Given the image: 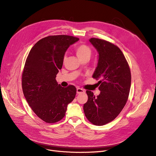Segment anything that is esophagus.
Instances as JSON below:
<instances>
[{
	"mask_svg": "<svg viewBox=\"0 0 156 156\" xmlns=\"http://www.w3.org/2000/svg\"><path fill=\"white\" fill-rule=\"evenodd\" d=\"M77 94H83V93H84V90L82 88H77Z\"/></svg>",
	"mask_w": 156,
	"mask_h": 156,
	"instance_id": "obj_1",
	"label": "esophagus"
}]
</instances>
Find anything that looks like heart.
Masks as SVG:
<instances>
[{"instance_id":"1","label":"heart","mask_w":156,"mask_h":156,"mask_svg":"<svg viewBox=\"0 0 156 156\" xmlns=\"http://www.w3.org/2000/svg\"><path fill=\"white\" fill-rule=\"evenodd\" d=\"M75 53H76V55L80 60L84 57L90 58V56L91 55V49L88 45L81 44L76 47Z\"/></svg>"}]
</instances>
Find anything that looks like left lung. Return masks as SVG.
<instances>
[{
  "label": "left lung",
  "instance_id": "1",
  "mask_svg": "<svg viewBox=\"0 0 156 156\" xmlns=\"http://www.w3.org/2000/svg\"><path fill=\"white\" fill-rule=\"evenodd\" d=\"M98 53V62L92 77L98 83L100 94L97 97L87 90L88 101L83 110L92 124L103 126L115 119L128 99L131 72L122 51L107 41L92 37L89 40Z\"/></svg>",
  "mask_w": 156,
  "mask_h": 156
}]
</instances>
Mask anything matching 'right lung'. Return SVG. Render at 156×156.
Returning a JSON list of instances; mask_svg holds the SVG:
<instances>
[{"instance_id":"right-lung-1","label":"right lung","mask_w":156,"mask_h":156,"mask_svg":"<svg viewBox=\"0 0 156 156\" xmlns=\"http://www.w3.org/2000/svg\"><path fill=\"white\" fill-rule=\"evenodd\" d=\"M78 37L49 36L32 47L22 74V88L32 110L47 123H55L65 116L67 106L75 97L73 85L64 88L56 76L62 67L66 51Z\"/></svg>"}]
</instances>
